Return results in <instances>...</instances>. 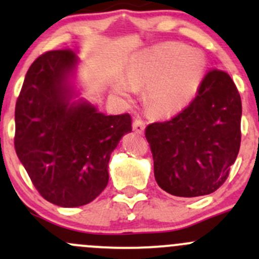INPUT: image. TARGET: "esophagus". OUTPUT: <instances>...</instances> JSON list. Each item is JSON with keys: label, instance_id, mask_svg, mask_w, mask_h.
<instances>
[{"label": "esophagus", "instance_id": "34e87169", "mask_svg": "<svg viewBox=\"0 0 259 259\" xmlns=\"http://www.w3.org/2000/svg\"><path fill=\"white\" fill-rule=\"evenodd\" d=\"M144 129H145V125L142 120L135 119L134 121H133V130H134L135 133H138V134H143V133H144Z\"/></svg>", "mask_w": 259, "mask_h": 259}]
</instances>
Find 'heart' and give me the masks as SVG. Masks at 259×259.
<instances>
[{
	"label": "heart",
	"instance_id": "obj_1",
	"mask_svg": "<svg viewBox=\"0 0 259 259\" xmlns=\"http://www.w3.org/2000/svg\"><path fill=\"white\" fill-rule=\"evenodd\" d=\"M204 68L205 58L201 53L183 45L168 44L134 63L127 69V81H120L117 90L130 94L134 87L148 83V106L157 114H173L195 96Z\"/></svg>",
	"mask_w": 259,
	"mask_h": 259
}]
</instances>
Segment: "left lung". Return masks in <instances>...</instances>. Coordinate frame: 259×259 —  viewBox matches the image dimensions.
Instances as JSON below:
<instances>
[{"mask_svg":"<svg viewBox=\"0 0 259 259\" xmlns=\"http://www.w3.org/2000/svg\"><path fill=\"white\" fill-rule=\"evenodd\" d=\"M240 117L242 101L232 77L220 69L207 72L188 106L145 129L158 186L178 197L217 191L239 153Z\"/></svg>","mask_w":259,"mask_h":259,"instance_id":"left-lung-1","label":"left lung"}]
</instances>
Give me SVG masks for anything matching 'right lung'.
Instances as JSON below:
<instances>
[{
	"label": "right lung",
	"mask_w": 259,
	"mask_h": 259,
	"mask_svg": "<svg viewBox=\"0 0 259 259\" xmlns=\"http://www.w3.org/2000/svg\"><path fill=\"white\" fill-rule=\"evenodd\" d=\"M69 49L34 60L15 107V150L47 201L76 207L94 201L109 182L110 154L132 132L129 114L104 115L69 105L66 79L76 64Z\"/></svg>",
	"instance_id": "obj_1"
}]
</instances>
